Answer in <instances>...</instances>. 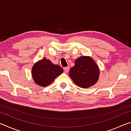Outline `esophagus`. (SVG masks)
<instances>
[{"instance_id":"1","label":"esophagus","mask_w":131,"mask_h":131,"mask_svg":"<svg viewBox=\"0 0 131 131\" xmlns=\"http://www.w3.org/2000/svg\"><path fill=\"white\" fill-rule=\"evenodd\" d=\"M69 69H70L69 66H67V67L64 68H63V70H64V71H65L66 73H68L69 72Z\"/></svg>"}]
</instances>
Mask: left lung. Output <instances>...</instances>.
Here are the masks:
<instances>
[{
    "instance_id": "left-lung-1",
    "label": "left lung",
    "mask_w": 131,
    "mask_h": 131,
    "mask_svg": "<svg viewBox=\"0 0 131 131\" xmlns=\"http://www.w3.org/2000/svg\"><path fill=\"white\" fill-rule=\"evenodd\" d=\"M99 70L92 58L81 57L75 61L74 66L70 69L69 76L74 83L81 88H88L96 83Z\"/></svg>"
}]
</instances>
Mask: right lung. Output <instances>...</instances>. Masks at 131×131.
<instances>
[{"label":"right lung","mask_w":131,"mask_h":131,"mask_svg":"<svg viewBox=\"0 0 131 131\" xmlns=\"http://www.w3.org/2000/svg\"><path fill=\"white\" fill-rule=\"evenodd\" d=\"M63 72L61 66L54 65L46 58L37 62L32 68V77L36 84L46 87Z\"/></svg>","instance_id":"obj_1"}]
</instances>
